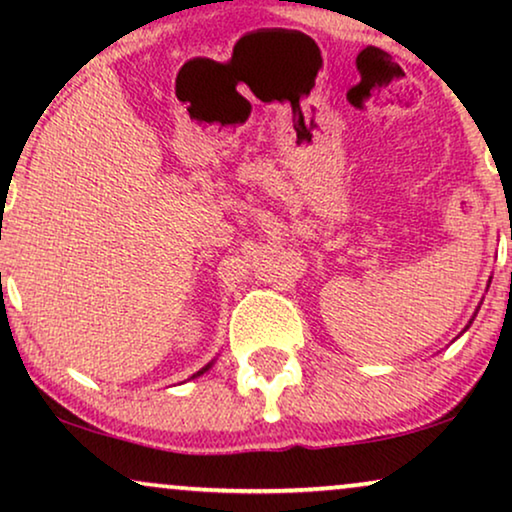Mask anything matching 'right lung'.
<instances>
[{
    "mask_svg": "<svg viewBox=\"0 0 512 512\" xmlns=\"http://www.w3.org/2000/svg\"><path fill=\"white\" fill-rule=\"evenodd\" d=\"M209 366H212V363H209ZM209 366H205V368H202V370H198V373H195L193 377H198V375H202V373H205V370H209Z\"/></svg>",
    "mask_w": 512,
    "mask_h": 512,
    "instance_id": "right-lung-1",
    "label": "right lung"
}]
</instances>
